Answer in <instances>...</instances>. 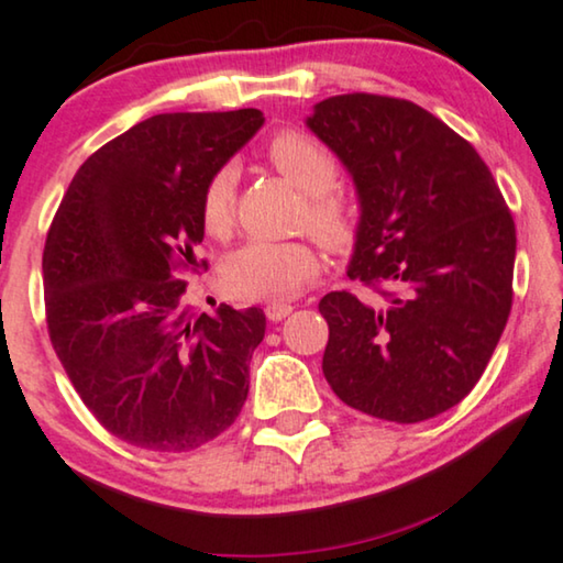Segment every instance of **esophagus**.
<instances>
[{"label": "esophagus", "mask_w": 563, "mask_h": 563, "mask_svg": "<svg viewBox=\"0 0 563 563\" xmlns=\"http://www.w3.org/2000/svg\"><path fill=\"white\" fill-rule=\"evenodd\" d=\"M292 313V306L290 303H278V300H273V303H267L265 306V316L271 318V321H283L285 316H290Z\"/></svg>", "instance_id": "esophagus-1"}]
</instances>
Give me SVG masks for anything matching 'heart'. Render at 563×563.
<instances>
[{
	"label": "heart",
	"mask_w": 563,
	"mask_h": 563,
	"mask_svg": "<svg viewBox=\"0 0 563 563\" xmlns=\"http://www.w3.org/2000/svg\"><path fill=\"white\" fill-rule=\"evenodd\" d=\"M267 162L306 195L303 222L310 232L333 247L346 245L354 238V209L331 191L335 184V162L329 148L306 133L285 131L267 144ZM238 181V166L224 164L212 174L201 195V224L214 238H228L234 228ZM318 267L321 260L306 240H255L228 257L222 278L238 298L285 300L306 290L316 280Z\"/></svg>",
	"instance_id": "1"
}]
</instances>
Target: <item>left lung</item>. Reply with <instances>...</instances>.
Listing matches in <instances>:
<instances>
[{
    "label": "left lung",
    "mask_w": 563,
    "mask_h": 563,
    "mask_svg": "<svg viewBox=\"0 0 563 563\" xmlns=\"http://www.w3.org/2000/svg\"><path fill=\"white\" fill-rule=\"evenodd\" d=\"M306 125L356 187L346 275L379 292L321 298L325 382L387 422L448 412L483 376L510 313L516 224L506 199L477 151L409 100L333 96Z\"/></svg>",
    "instance_id": "1"
}]
</instances>
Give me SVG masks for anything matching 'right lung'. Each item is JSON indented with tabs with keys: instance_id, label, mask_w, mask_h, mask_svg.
I'll list each match as a JSON object with an SVG mask.
<instances>
[{
	"instance_id": "add662e5",
	"label": "right lung",
	"mask_w": 563,
	"mask_h": 563,
	"mask_svg": "<svg viewBox=\"0 0 563 563\" xmlns=\"http://www.w3.org/2000/svg\"><path fill=\"white\" fill-rule=\"evenodd\" d=\"M263 123L242 108L131 125L86 158L47 232L49 341L86 407L133 448L197 450L245 405L265 313H189L181 271L207 265V181Z\"/></svg>"
}]
</instances>
